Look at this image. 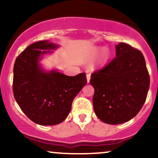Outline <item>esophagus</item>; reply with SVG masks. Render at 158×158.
<instances>
[{
  "mask_svg": "<svg viewBox=\"0 0 158 158\" xmlns=\"http://www.w3.org/2000/svg\"><path fill=\"white\" fill-rule=\"evenodd\" d=\"M86 77H87V81H88V83H89L90 79V73H87Z\"/></svg>",
  "mask_w": 158,
  "mask_h": 158,
  "instance_id": "34e87169",
  "label": "esophagus"
}]
</instances>
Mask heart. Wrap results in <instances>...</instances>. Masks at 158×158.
<instances>
[{"mask_svg": "<svg viewBox=\"0 0 158 158\" xmlns=\"http://www.w3.org/2000/svg\"><path fill=\"white\" fill-rule=\"evenodd\" d=\"M99 50H100V49L99 48H94L93 50H92V54H93L94 56L97 55L98 52H99ZM108 56H109V53H108V51H104L102 52V58H101L100 59V61H99V64H103L104 63L106 62V61L108 60Z\"/></svg>", "mask_w": 158, "mask_h": 158, "instance_id": "obj_1", "label": "heart"}]
</instances>
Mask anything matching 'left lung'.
<instances>
[{
	"label": "left lung",
	"mask_w": 158,
	"mask_h": 158,
	"mask_svg": "<svg viewBox=\"0 0 158 158\" xmlns=\"http://www.w3.org/2000/svg\"><path fill=\"white\" fill-rule=\"evenodd\" d=\"M94 109L102 122L117 125L135 117L144 104L150 77L143 53L126 43L116 46V57L91 74Z\"/></svg>",
	"instance_id": "1"
}]
</instances>
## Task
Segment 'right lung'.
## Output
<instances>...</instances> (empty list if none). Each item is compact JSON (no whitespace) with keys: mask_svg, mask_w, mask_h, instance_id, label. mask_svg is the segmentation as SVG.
<instances>
[{"mask_svg":"<svg viewBox=\"0 0 158 158\" xmlns=\"http://www.w3.org/2000/svg\"><path fill=\"white\" fill-rule=\"evenodd\" d=\"M57 45L48 41L30 44L19 54L13 68L14 97L32 122L53 126L64 120L72 102L87 84L86 74L68 77L56 70L44 72L39 64L40 56Z\"/></svg>","mask_w":158,"mask_h":158,"instance_id":"right-lung-1","label":"right lung"}]
</instances>
